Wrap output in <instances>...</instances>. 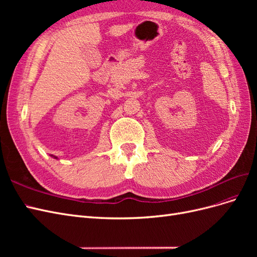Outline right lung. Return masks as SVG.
I'll list each match as a JSON object with an SVG mask.
<instances>
[{"instance_id":"1","label":"right lung","mask_w":257,"mask_h":257,"mask_svg":"<svg viewBox=\"0 0 257 257\" xmlns=\"http://www.w3.org/2000/svg\"><path fill=\"white\" fill-rule=\"evenodd\" d=\"M52 158H54V159H57V157H52Z\"/></svg>"}]
</instances>
